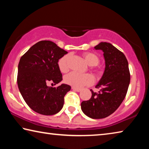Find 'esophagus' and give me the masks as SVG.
Here are the masks:
<instances>
[{"instance_id": "obj_1", "label": "esophagus", "mask_w": 149, "mask_h": 149, "mask_svg": "<svg viewBox=\"0 0 149 149\" xmlns=\"http://www.w3.org/2000/svg\"><path fill=\"white\" fill-rule=\"evenodd\" d=\"M72 89L74 90V91H76V92H80L81 91L80 89H77V88H75V87H72Z\"/></svg>"}]
</instances>
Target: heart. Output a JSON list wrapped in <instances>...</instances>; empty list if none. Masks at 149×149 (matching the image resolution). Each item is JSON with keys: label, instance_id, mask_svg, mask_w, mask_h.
I'll use <instances>...</instances> for the list:
<instances>
[{"label": "heart", "instance_id": "obj_1", "mask_svg": "<svg viewBox=\"0 0 149 149\" xmlns=\"http://www.w3.org/2000/svg\"><path fill=\"white\" fill-rule=\"evenodd\" d=\"M85 61L89 65L95 66L99 64L100 60L99 56L93 52H85L84 54ZM70 57V54H65L60 58L58 62L59 69L62 72H66L69 69L68 61ZM65 84L77 88H81L85 85H89L94 81V79L90 74H82L79 73L72 72L65 75L64 78Z\"/></svg>", "mask_w": 149, "mask_h": 149}]
</instances>
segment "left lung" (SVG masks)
<instances>
[{
  "label": "left lung",
  "mask_w": 149,
  "mask_h": 149,
  "mask_svg": "<svg viewBox=\"0 0 149 149\" xmlns=\"http://www.w3.org/2000/svg\"><path fill=\"white\" fill-rule=\"evenodd\" d=\"M104 52L105 70L101 79L92 89V96L81 104V110L88 117L102 119L114 113L122 104L127 94L130 82V73L127 58L122 52L109 42H101L95 47Z\"/></svg>",
  "instance_id": "obj_1"
}]
</instances>
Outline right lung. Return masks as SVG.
Returning <instances> with one entry per match:
<instances>
[{
    "label": "right lung",
    "instance_id": "obj_1",
    "mask_svg": "<svg viewBox=\"0 0 149 149\" xmlns=\"http://www.w3.org/2000/svg\"><path fill=\"white\" fill-rule=\"evenodd\" d=\"M68 52L50 41H41L30 48L19 60L17 83L19 92L33 110L42 115H54L64 105L68 85L49 87L62 80L58 62Z\"/></svg>",
    "mask_w": 149,
    "mask_h": 149
}]
</instances>
